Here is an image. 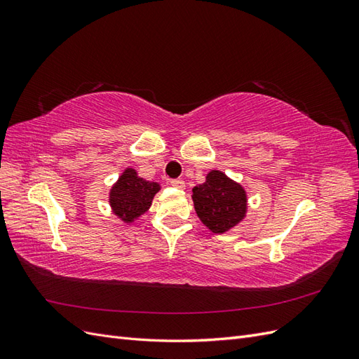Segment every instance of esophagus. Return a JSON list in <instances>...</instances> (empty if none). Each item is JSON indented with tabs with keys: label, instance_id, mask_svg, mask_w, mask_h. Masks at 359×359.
I'll return each mask as SVG.
<instances>
[{
	"label": "esophagus",
	"instance_id": "obj_1",
	"mask_svg": "<svg viewBox=\"0 0 359 359\" xmlns=\"http://www.w3.org/2000/svg\"><path fill=\"white\" fill-rule=\"evenodd\" d=\"M170 186L178 189V190H184V189H186V182H184L182 180H172Z\"/></svg>",
	"mask_w": 359,
	"mask_h": 359
}]
</instances>
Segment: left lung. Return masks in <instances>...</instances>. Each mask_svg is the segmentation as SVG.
<instances>
[{"label":"left lung","mask_w":359,"mask_h":359,"mask_svg":"<svg viewBox=\"0 0 359 359\" xmlns=\"http://www.w3.org/2000/svg\"><path fill=\"white\" fill-rule=\"evenodd\" d=\"M191 191L194 211L211 232L224 233L245 219L247 191L224 172L212 169Z\"/></svg>","instance_id":"left-lung-1"}]
</instances>
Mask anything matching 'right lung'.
Segmentation results:
<instances>
[{"instance_id": "right-lung-1", "label": "right lung", "mask_w": 359, "mask_h": 359, "mask_svg": "<svg viewBox=\"0 0 359 359\" xmlns=\"http://www.w3.org/2000/svg\"><path fill=\"white\" fill-rule=\"evenodd\" d=\"M160 189L158 182L140 178L136 169L126 168L111 187V210L121 222L127 224L133 223L149 210Z\"/></svg>"}]
</instances>
